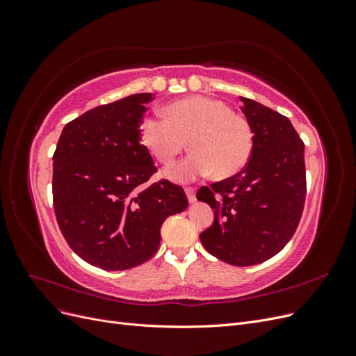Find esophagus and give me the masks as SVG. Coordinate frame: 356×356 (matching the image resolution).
Listing matches in <instances>:
<instances>
[{
    "label": "esophagus",
    "mask_w": 356,
    "mask_h": 356,
    "mask_svg": "<svg viewBox=\"0 0 356 356\" xmlns=\"http://www.w3.org/2000/svg\"><path fill=\"white\" fill-rule=\"evenodd\" d=\"M186 195H187L190 203H195L196 202V190L195 188H191V187L186 188Z\"/></svg>",
    "instance_id": "34e87169"
}]
</instances>
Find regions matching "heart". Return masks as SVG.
<instances>
[{"label":"heart","mask_w":356,"mask_h":356,"mask_svg":"<svg viewBox=\"0 0 356 356\" xmlns=\"http://www.w3.org/2000/svg\"><path fill=\"white\" fill-rule=\"evenodd\" d=\"M166 118L144 117L139 139L160 163L168 165L186 141L191 154L165 169L174 182H188L212 172L213 178L234 177L245 168L252 153L251 126L230 106L208 96H187L168 104Z\"/></svg>","instance_id":"b5f03b06"}]
</instances>
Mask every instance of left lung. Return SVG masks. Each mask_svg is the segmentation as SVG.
<instances>
[{
    "label": "left lung",
    "instance_id": "obj_1",
    "mask_svg": "<svg viewBox=\"0 0 356 356\" xmlns=\"http://www.w3.org/2000/svg\"><path fill=\"white\" fill-rule=\"evenodd\" d=\"M250 123L252 153L243 170L211 188L197 200L213 209V222L200 233L209 254L233 266L260 264L293 238L306 197L305 144L289 118L263 104L242 98Z\"/></svg>",
    "mask_w": 356,
    "mask_h": 356
}]
</instances>
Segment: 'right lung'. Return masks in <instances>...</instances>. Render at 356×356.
<instances>
[{"label":"right lung","mask_w":356,"mask_h":356,"mask_svg":"<svg viewBox=\"0 0 356 356\" xmlns=\"http://www.w3.org/2000/svg\"><path fill=\"white\" fill-rule=\"evenodd\" d=\"M153 93H136L86 111L65 124L53 154V207L63 238L102 270L145 263L160 245L161 224L186 211L179 186L163 179L139 144V123Z\"/></svg>","instance_id":"1"}]
</instances>
